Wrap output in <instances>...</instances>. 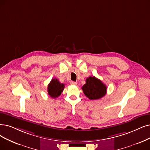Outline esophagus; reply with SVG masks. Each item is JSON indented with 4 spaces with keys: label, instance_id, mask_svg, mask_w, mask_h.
Returning a JSON list of instances; mask_svg holds the SVG:
<instances>
[{
    "label": "esophagus",
    "instance_id": "34e87169",
    "mask_svg": "<svg viewBox=\"0 0 150 150\" xmlns=\"http://www.w3.org/2000/svg\"><path fill=\"white\" fill-rule=\"evenodd\" d=\"M71 85L76 86V85H77V82H74V81H71Z\"/></svg>",
    "mask_w": 150,
    "mask_h": 150
}]
</instances>
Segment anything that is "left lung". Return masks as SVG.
Returning a JSON list of instances; mask_svg holds the SVG:
<instances>
[{"mask_svg":"<svg viewBox=\"0 0 150 150\" xmlns=\"http://www.w3.org/2000/svg\"><path fill=\"white\" fill-rule=\"evenodd\" d=\"M86 83L82 87L83 92L90 100H98L106 95L107 87L100 79L94 76L86 79Z\"/></svg>","mask_w":150,"mask_h":150,"instance_id":"8db88e82","label":"left lung"}]
</instances>
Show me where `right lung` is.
<instances>
[{"instance_id": "add662e5", "label": "right lung", "mask_w": 150, "mask_h": 150, "mask_svg": "<svg viewBox=\"0 0 150 150\" xmlns=\"http://www.w3.org/2000/svg\"><path fill=\"white\" fill-rule=\"evenodd\" d=\"M63 83L59 82L57 79H52L49 84L48 85V93L52 98H57L61 95L64 90Z\"/></svg>"}]
</instances>
